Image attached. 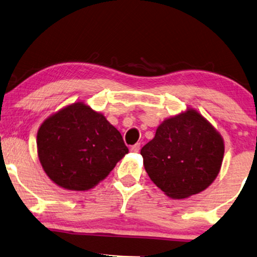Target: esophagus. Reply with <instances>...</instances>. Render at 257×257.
Here are the masks:
<instances>
[{
	"label": "esophagus",
	"mask_w": 257,
	"mask_h": 257,
	"mask_svg": "<svg viewBox=\"0 0 257 257\" xmlns=\"http://www.w3.org/2000/svg\"><path fill=\"white\" fill-rule=\"evenodd\" d=\"M139 151H140V144H136L131 147V152L133 153H138Z\"/></svg>",
	"instance_id": "obj_1"
}]
</instances>
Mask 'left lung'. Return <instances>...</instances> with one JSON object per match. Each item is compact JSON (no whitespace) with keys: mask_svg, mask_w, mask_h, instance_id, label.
<instances>
[{"mask_svg":"<svg viewBox=\"0 0 257 257\" xmlns=\"http://www.w3.org/2000/svg\"><path fill=\"white\" fill-rule=\"evenodd\" d=\"M140 154L149 178L172 199L202 192L219 173L224 141L194 109L165 119Z\"/></svg>","mask_w":257,"mask_h":257,"instance_id":"left-lung-1","label":"left lung"}]
</instances>
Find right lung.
<instances>
[{
  "label": "right lung",
  "instance_id": "obj_1",
  "mask_svg": "<svg viewBox=\"0 0 257 257\" xmlns=\"http://www.w3.org/2000/svg\"><path fill=\"white\" fill-rule=\"evenodd\" d=\"M47 176L69 191H88L128 153L123 137L100 112L77 102L49 116L37 136Z\"/></svg>",
  "mask_w": 257,
  "mask_h": 257
}]
</instances>
